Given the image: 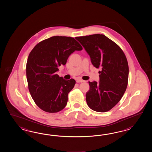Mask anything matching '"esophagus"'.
Returning a JSON list of instances; mask_svg holds the SVG:
<instances>
[{"mask_svg":"<svg viewBox=\"0 0 152 152\" xmlns=\"http://www.w3.org/2000/svg\"><path fill=\"white\" fill-rule=\"evenodd\" d=\"M84 81H85L84 80H81V79H80V78H78V79H77V80H76V82L77 83H83V82H84Z\"/></svg>","mask_w":152,"mask_h":152,"instance_id":"1","label":"esophagus"}]
</instances>
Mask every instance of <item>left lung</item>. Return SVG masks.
<instances>
[{
    "label": "left lung",
    "mask_w": 152,
    "mask_h": 152,
    "mask_svg": "<svg viewBox=\"0 0 152 152\" xmlns=\"http://www.w3.org/2000/svg\"><path fill=\"white\" fill-rule=\"evenodd\" d=\"M75 38L90 56L94 66L102 69L99 83L88 82V105L95 111H108L119 102L127 88L129 66L126 56L119 46L104 34Z\"/></svg>",
    "instance_id": "1"
}]
</instances>
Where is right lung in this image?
Returning a JSON list of instances; mask_svg holds the SVG:
<instances>
[{
  "instance_id": "right-lung-1",
  "label": "right lung",
  "mask_w": 152,
  "mask_h": 152,
  "mask_svg": "<svg viewBox=\"0 0 152 152\" xmlns=\"http://www.w3.org/2000/svg\"><path fill=\"white\" fill-rule=\"evenodd\" d=\"M83 47L72 37L53 36L38 43L28 57L26 75L29 91L37 106L48 113L64 109L68 94L76 83L64 80L56 72L65 65L69 55Z\"/></svg>"
}]
</instances>
